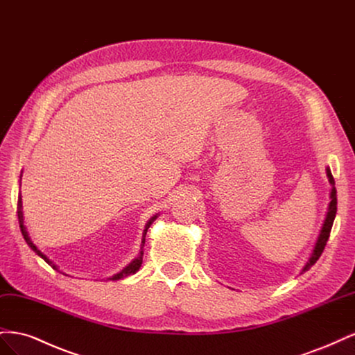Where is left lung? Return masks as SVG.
<instances>
[{
    "label": "left lung",
    "mask_w": 355,
    "mask_h": 355,
    "mask_svg": "<svg viewBox=\"0 0 355 355\" xmlns=\"http://www.w3.org/2000/svg\"><path fill=\"white\" fill-rule=\"evenodd\" d=\"M327 178H329V182H330V185H331V192H330V198H331V201H330V204H329L327 216H326V220H324V223H323V228H321L320 237H318V240H317V243H315L314 252H313V254H311L309 261H308V263L305 265V268H304V271H302V272L308 271L309 268L313 266V265L318 261V257L321 256V253H323L324 247H326V243H327V240H329V237H330V231H331L333 220H335V216H336V210H338V198H336L335 179H333V176H331V171H330V168H327Z\"/></svg>",
    "instance_id": "1"
}]
</instances>
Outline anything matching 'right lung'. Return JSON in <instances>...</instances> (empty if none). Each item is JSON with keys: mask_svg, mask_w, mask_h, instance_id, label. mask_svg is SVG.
Here are the masks:
<instances>
[{"mask_svg": "<svg viewBox=\"0 0 355 355\" xmlns=\"http://www.w3.org/2000/svg\"><path fill=\"white\" fill-rule=\"evenodd\" d=\"M17 218H19V225H20V231H22V235H24V239H25V241L28 243V245L31 247L32 250H34L38 256H41L42 259H44L53 270H58L56 268V265L53 263L49 257L44 254V253H41V250H38L37 249V245L31 241V239H29V235H28V232H26V228H25V225H24V214H22V198L19 197V201H17ZM155 218L157 216H154L151 220H149L148 223H146V227H145V230H144V235H142V247H141V254H139L136 259L128 265V266H125L124 270L121 271V272H118V274H115L114 277H111L110 280H121V278H124V277H127V275H130V274H135L139 268H141V265H142V256H144V245H145V235H146V231H148V228H149V225H151L154 220H155Z\"/></svg>", "mask_w": 355, "mask_h": 355, "instance_id": "1", "label": "right lung"}]
</instances>
